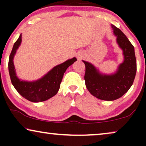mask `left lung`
<instances>
[{
  "mask_svg": "<svg viewBox=\"0 0 146 146\" xmlns=\"http://www.w3.org/2000/svg\"><path fill=\"white\" fill-rule=\"evenodd\" d=\"M111 28L124 58L116 72L110 75L101 74L94 66L82 60L86 66L84 80L87 89L94 96L106 101L115 100L126 93L133 84L137 70L134 47L118 28L113 25Z\"/></svg>",
  "mask_w": 146,
  "mask_h": 146,
  "instance_id": "1",
  "label": "left lung"
}]
</instances>
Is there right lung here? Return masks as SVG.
Wrapping results in <instances>:
<instances>
[{
  "label": "right lung",
  "instance_id": "1",
  "mask_svg": "<svg viewBox=\"0 0 146 146\" xmlns=\"http://www.w3.org/2000/svg\"><path fill=\"white\" fill-rule=\"evenodd\" d=\"M22 36L14 44L9 56V70L11 82L17 91L23 98L33 102L47 100L56 94L60 86L64 74L70 66L77 60L76 58L68 60L62 64L54 67L46 74L33 82L21 80L17 76L13 63V58L18 48L21 45Z\"/></svg>",
  "mask_w": 146,
  "mask_h": 146
}]
</instances>
